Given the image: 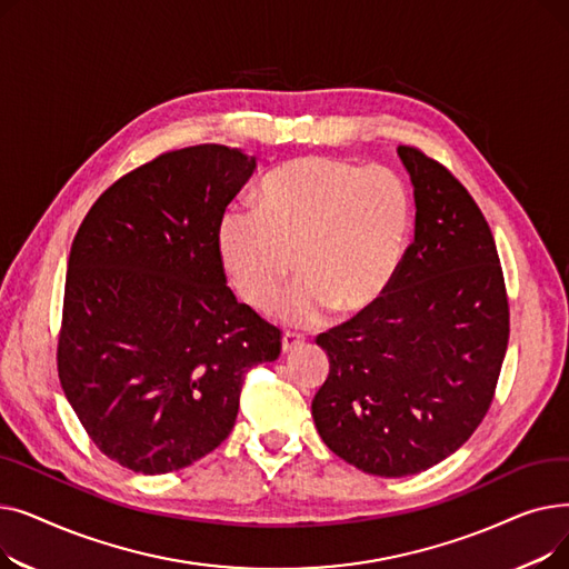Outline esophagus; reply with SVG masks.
<instances>
[{
	"label": "esophagus",
	"instance_id": "obj_1",
	"mask_svg": "<svg viewBox=\"0 0 569 569\" xmlns=\"http://www.w3.org/2000/svg\"><path fill=\"white\" fill-rule=\"evenodd\" d=\"M302 343H305V337H302V335L283 332V337H281V350H283V352H290V350H295L297 346H302Z\"/></svg>",
	"mask_w": 569,
	"mask_h": 569
}]
</instances>
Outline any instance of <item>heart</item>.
<instances>
[{
	"instance_id": "b5f03b06",
	"label": "heart",
	"mask_w": 569,
	"mask_h": 569,
	"mask_svg": "<svg viewBox=\"0 0 569 569\" xmlns=\"http://www.w3.org/2000/svg\"><path fill=\"white\" fill-rule=\"evenodd\" d=\"M410 230V196L392 170L305 157L264 177L258 212L226 209L217 249L232 288L253 309L272 305L295 257L301 281L272 313L313 327L330 309L355 316L378 305L399 274Z\"/></svg>"
}]
</instances>
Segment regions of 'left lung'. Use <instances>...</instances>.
Segmentation results:
<instances>
[{
    "label": "left lung",
    "instance_id": "1",
    "mask_svg": "<svg viewBox=\"0 0 569 569\" xmlns=\"http://www.w3.org/2000/svg\"><path fill=\"white\" fill-rule=\"evenodd\" d=\"M415 234L382 300L316 339L330 376L311 415L325 445L369 475L406 477L450 455L491 406L510 337L493 234L470 193L399 144Z\"/></svg>",
    "mask_w": 569,
    "mask_h": 569
}]
</instances>
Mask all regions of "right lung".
<instances>
[{
    "instance_id": "right-lung-1",
    "label": "right lung",
    "mask_w": 569,
    "mask_h": 569,
    "mask_svg": "<svg viewBox=\"0 0 569 569\" xmlns=\"http://www.w3.org/2000/svg\"><path fill=\"white\" fill-rule=\"evenodd\" d=\"M258 159L223 144L161 154L124 174L73 239L57 369L99 450L133 472L187 468L228 438L244 373L281 332L226 286V207Z\"/></svg>"
}]
</instances>
